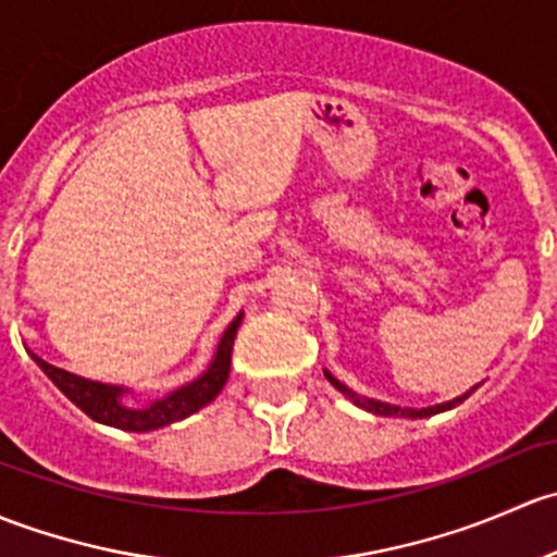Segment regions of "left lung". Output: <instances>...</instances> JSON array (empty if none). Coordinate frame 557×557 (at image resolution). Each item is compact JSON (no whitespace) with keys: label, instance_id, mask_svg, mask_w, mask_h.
<instances>
[{"label":"left lung","instance_id":"1","mask_svg":"<svg viewBox=\"0 0 557 557\" xmlns=\"http://www.w3.org/2000/svg\"><path fill=\"white\" fill-rule=\"evenodd\" d=\"M324 377L332 383V386L337 388V392L343 394V397H348L354 405L362 407V410L375 412V416H399V418H429V416H437V412L453 410V407L461 405L463 399L472 397V392H478V388H480V383H478V386H472L467 394H461V397L448 399V403H440V405H429V407H399V405H388V403H381V399H370V397H362V394L351 392V388H348L346 383L337 381V377L332 375L330 370H324Z\"/></svg>","mask_w":557,"mask_h":557}]
</instances>
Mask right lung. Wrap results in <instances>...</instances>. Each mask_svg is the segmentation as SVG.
<instances>
[{
	"label": "right lung",
	"mask_w": 557,
	"mask_h": 557,
	"mask_svg": "<svg viewBox=\"0 0 557 557\" xmlns=\"http://www.w3.org/2000/svg\"><path fill=\"white\" fill-rule=\"evenodd\" d=\"M240 319H244V311L227 324L225 332H222L214 357H211L209 367H206L198 377H193L185 386L174 388V392L165 394V397L152 399V403L139 407H131L125 403V399L134 394L128 386H114V383H101L83 375H74V372L45 362V359L37 357L34 351H28V357H32L39 370L61 388L64 397L72 399V403L77 405L85 416L94 418V421L104 423V426L123 429V432H154V429H163L169 426V423L182 421V418L198 412L200 407L214 403L216 394L225 388L227 375H231L233 341H236Z\"/></svg>",
	"instance_id": "right-lung-1"
}]
</instances>
